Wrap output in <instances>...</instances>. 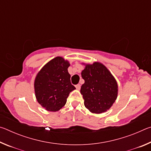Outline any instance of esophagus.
Wrapping results in <instances>:
<instances>
[{
	"instance_id": "34e87169",
	"label": "esophagus",
	"mask_w": 151,
	"mask_h": 151,
	"mask_svg": "<svg viewBox=\"0 0 151 151\" xmlns=\"http://www.w3.org/2000/svg\"><path fill=\"white\" fill-rule=\"evenodd\" d=\"M75 86H76V88L77 89V90H80V88H81V85H80V84H78V85H76Z\"/></svg>"
}]
</instances>
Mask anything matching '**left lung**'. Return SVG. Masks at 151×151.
Instances as JSON below:
<instances>
[{"label": "left lung", "instance_id": "left-lung-1", "mask_svg": "<svg viewBox=\"0 0 151 151\" xmlns=\"http://www.w3.org/2000/svg\"><path fill=\"white\" fill-rule=\"evenodd\" d=\"M82 64L85 65L81 73L85 83L81 88L84 104L92 113L105 112L111 109L118 96L116 79L103 63Z\"/></svg>", "mask_w": 151, "mask_h": 151}]
</instances>
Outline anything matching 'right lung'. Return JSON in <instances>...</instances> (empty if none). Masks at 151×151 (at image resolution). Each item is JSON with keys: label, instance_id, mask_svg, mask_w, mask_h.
Returning a JSON list of instances; mask_svg holds the SVG:
<instances>
[{"label": "right lung", "instance_id": "right-lung-1", "mask_svg": "<svg viewBox=\"0 0 151 151\" xmlns=\"http://www.w3.org/2000/svg\"><path fill=\"white\" fill-rule=\"evenodd\" d=\"M69 61L57 57L45 64L35 78V96L40 105L50 112H57L65 105L71 91L76 89L68 72Z\"/></svg>", "mask_w": 151, "mask_h": 151}]
</instances>
